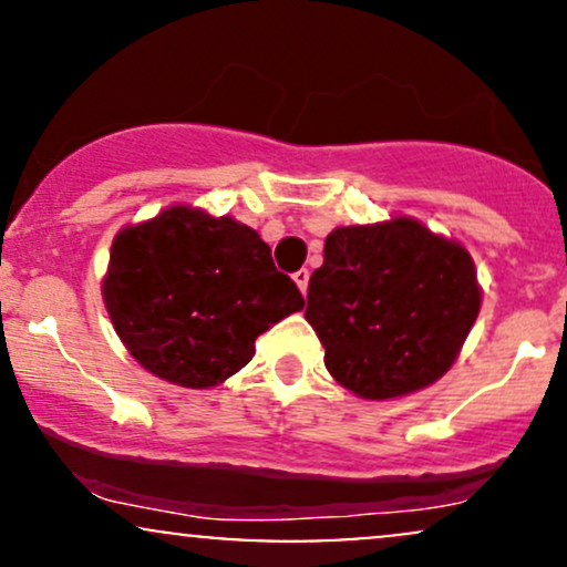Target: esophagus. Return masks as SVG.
<instances>
[{"label": "esophagus", "instance_id": "esophagus-1", "mask_svg": "<svg viewBox=\"0 0 567 567\" xmlns=\"http://www.w3.org/2000/svg\"><path fill=\"white\" fill-rule=\"evenodd\" d=\"M292 279H296L298 290L306 292V288H309V269H298L296 275H292Z\"/></svg>", "mask_w": 567, "mask_h": 567}]
</instances>
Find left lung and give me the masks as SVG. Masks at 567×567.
Here are the masks:
<instances>
[{
    "label": "left lung",
    "instance_id": "obj_1",
    "mask_svg": "<svg viewBox=\"0 0 567 567\" xmlns=\"http://www.w3.org/2000/svg\"><path fill=\"white\" fill-rule=\"evenodd\" d=\"M470 252L413 218L341 226L309 279L306 320L324 368L365 400H392L447 373L480 315Z\"/></svg>",
    "mask_w": 567,
    "mask_h": 567
}]
</instances>
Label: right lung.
<instances>
[{"instance_id":"right-lung-1","label":"right lung","mask_w":567,"mask_h":567,"mask_svg":"<svg viewBox=\"0 0 567 567\" xmlns=\"http://www.w3.org/2000/svg\"><path fill=\"white\" fill-rule=\"evenodd\" d=\"M103 301L130 354L186 389L224 383L264 330L303 309L250 226L184 205L116 234Z\"/></svg>"}]
</instances>
